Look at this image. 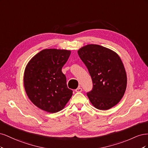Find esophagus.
Here are the masks:
<instances>
[{"mask_svg": "<svg viewBox=\"0 0 148 148\" xmlns=\"http://www.w3.org/2000/svg\"><path fill=\"white\" fill-rule=\"evenodd\" d=\"M75 91L77 92H81L82 91V88L79 87V88H78L77 89H75Z\"/></svg>", "mask_w": 148, "mask_h": 148, "instance_id": "esophagus-1", "label": "esophagus"}]
</instances>
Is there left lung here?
<instances>
[{
	"label": "left lung",
	"mask_w": 148,
	"mask_h": 148,
	"mask_svg": "<svg viewBox=\"0 0 148 148\" xmlns=\"http://www.w3.org/2000/svg\"><path fill=\"white\" fill-rule=\"evenodd\" d=\"M92 78V89L87 96L96 109L106 110L117 105L126 90L127 78L123 62L115 52L97 44L78 51Z\"/></svg>",
	"instance_id": "1"
}]
</instances>
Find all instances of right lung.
I'll use <instances>...</instances> for the list:
<instances>
[{"label": "right lung", "mask_w": 148, "mask_h": 148, "mask_svg": "<svg viewBox=\"0 0 148 148\" xmlns=\"http://www.w3.org/2000/svg\"><path fill=\"white\" fill-rule=\"evenodd\" d=\"M71 51L46 49L40 51L26 65L24 87L33 104L44 111L56 113L63 109L73 91L68 88L62 69Z\"/></svg>", "instance_id": "obj_1"}]
</instances>
